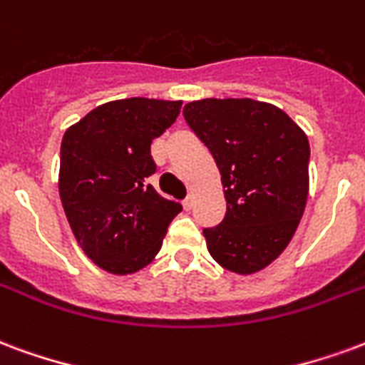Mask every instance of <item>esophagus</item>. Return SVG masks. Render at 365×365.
Listing matches in <instances>:
<instances>
[{"label": "esophagus", "instance_id": "34e87169", "mask_svg": "<svg viewBox=\"0 0 365 365\" xmlns=\"http://www.w3.org/2000/svg\"><path fill=\"white\" fill-rule=\"evenodd\" d=\"M182 206H185V210H192V206H194V196H192V194H188L185 200H182Z\"/></svg>", "mask_w": 365, "mask_h": 365}]
</instances>
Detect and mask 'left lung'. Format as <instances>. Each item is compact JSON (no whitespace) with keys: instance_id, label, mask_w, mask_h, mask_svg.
Instances as JSON below:
<instances>
[{"instance_id":"8db88e82","label":"left lung","mask_w":365,"mask_h":365,"mask_svg":"<svg viewBox=\"0 0 365 365\" xmlns=\"http://www.w3.org/2000/svg\"><path fill=\"white\" fill-rule=\"evenodd\" d=\"M186 124L222 173L227 212L204 227L223 268L252 274L294 237L309 190V142L278 106L252 98H204L182 108Z\"/></svg>"}]
</instances>
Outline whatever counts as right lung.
<instances>
[{"mask_svg":"<svg viewBox=\"0 0 365 365\" xmlns=\"http://www.w3.org/2000/svg\"><path fill=\"white\" fill-rule=\"evenodd\" d=\"M180 101L132 97L97 106L71 126L60 150V198L77 243L113 274L155 259L182 206L148 185L151 142L180 113Z\"/></svg>","mask_w":365,"mask_h":365,"instance_id":"add662e5","label":"right lung"}]
</instances>
